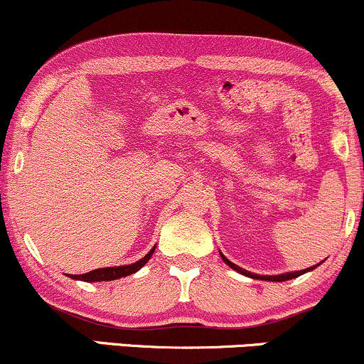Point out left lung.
I'll return each mask as SVG.
<instances>
[{"label": "left lung", "mask_w": 364, "mask_h": 364, "mask_svg": "<svg viewBox=\"0 0 364 364\" xmlns=\"http://www.w3.org/2000/svg\"><path fill=\"white\" fill-rule=\"evenodd\" d=\"M220 258H223V260L225 262V265H229V267H231L232 270H236V272H240L241 275H246V277H252V279H258V281H270V282H284V281H291V279L299 277V275H303V274H306V272H311L313 269H316V267H318L320 263H321V262H320V263H316V265L308 267V269H304V270H296V272H286V274H279V275H260V274H253V272H250V270L241 269L240 265H235V263L229 262L228 258H225L223 253H220Z\"/></svg>", "instance_id": "8db88e82"}]
</instances>
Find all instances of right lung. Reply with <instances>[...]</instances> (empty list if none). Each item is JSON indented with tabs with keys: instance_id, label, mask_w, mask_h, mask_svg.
Here are the masks:
<instances>
[{
	"instance_id": "1",
	"label": "right lung",
	"mask_w": 364,
	"mask_h": 364,
	"mask_svg": "<svg viewBox=\"0 0 364 364\" xmlns=\"http://www.w3.org/2000/svg\"><path fill=\"white\" fill-rule=\"evenodd\" d=\"M154 250H156V246H154L150 252L145 255L144 258H140L139 262L135 263H129V265H118V267H104V269H95V270H90V272L87 274H80V275H68V277L75 279V281H83V282H101V281H116V279H121V277H127V275H132L135 272H139L141 267L145 265L150 260V257H152Z\"/></svg>"
}]
</instances>
